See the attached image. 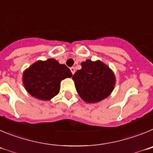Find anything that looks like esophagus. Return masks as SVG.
<instances>
[{
  "mask_svg": "<svg viewBox=\"0 0 153 153\" xmlns=\"http://www.w3.org/2000/svg\"><path fill=\"white\" fill-rule=\"evenodd\" d=\"M70 70H71L72 75H74V74H75V68H74V67H71V68H70Z\"/></svg>",
  "mask_w": 153,
  "mask_h": 153,
  "instance_id": "esophagus-1",
  "label": "esophagus"
}]
</instances>
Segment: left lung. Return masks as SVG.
I'll return each mask as SVG.
<instances>
[{
    "label": "left lung",
    "instance_id": "obj_1",
    "mask_svg": "<svg viewBox=\"0 0 153 153\" xmlns=\"http://www.w3.org/2000/svg\"><path fill=\"white\" fill-rule=\"evenodd\" d=\"M76 91L82 100L96 103L109 96L115 84L113 71L100 61L86 60L82 63V69L72 77Z\"/></svg>",
    "mask_w": 153,
    "mask_h": 153
}]
</instances>
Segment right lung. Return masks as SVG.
I'll return each instance as SVG.
<instances>
[{
  "label": "right lung",
  "mask_w": 153,
  "mask_h": 153,
  "mask_svg": "<svg viewBox=\"0 0 153 153\" xmlns=\"http://www.w3.org/2000/svg\"><path fill=\"white\" fill-rule=\"evenodd\" d=\"M72 76L69 68L54 59L38 61L27 68L23 76L26 90L30 95L44 100L57 95L62 80Z\"/></svg>",
  "instance_id": "add662e5"
}]
</instances>
